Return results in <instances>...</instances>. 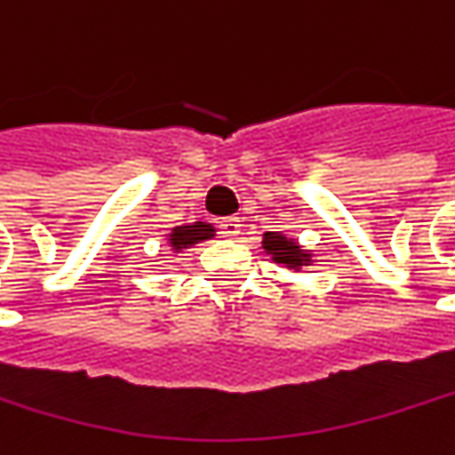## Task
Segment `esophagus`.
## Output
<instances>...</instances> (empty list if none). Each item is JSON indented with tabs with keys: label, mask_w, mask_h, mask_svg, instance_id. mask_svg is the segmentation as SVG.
Listing matches in <instances>:
<instances>
[{
	"label": "esophagus",
	"mask_w": 455,
	"mask_h": 455,
	"mask_svg": "<svg viewBox=\"0 0 455 455\" xmlns=\"http://www.w3.org/2000/svg\"><path fill=\"white\" fill-rule=\"evenodd\" d=\"M220 233H222L225 238H238L240 235L238 217H225V220H220Z\"/></svg>",
	"instance_id": "obj_1"
}]
</instances>
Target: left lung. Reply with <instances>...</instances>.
Segmentation results:
<instances>
[{
	"mask_svg": "<svg viewBox=\"0 0 455 455\" xmlns=\"http://www.w3.org/2000/svg\"><path fill=\"white\" fill-rule=\"evenodd\" d=\"M263 248H266V253H271L274 261L286 263L289 268H299V266H307V261H309V253H305L294 240H286L279 233H266L263 235Z\"/></svg>",
	"mask_w": 455,
	"mask_h": 455,
	"instance_id": "left-lung-1",
	"label": "left lung"
}]
</instances>
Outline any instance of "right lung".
<instances>
[{
    "label": "right lung",
    "instance_id": "1",
    "mask_svg": "<svg viewBox=\"0 0 455 455\" xmlns=\"http://www.w3.org/2000/svg\"><path fill=\"white\" fill-rule=\"evenodd\" d=\"M215 235V228L207 225V222H194V225H181V228H173L169 235V243L173 251H181V248H189L199 240H207Z\"/></svg>",
    "mask_w": 455,
    "mask_h": 455
}]
</instances>
